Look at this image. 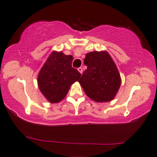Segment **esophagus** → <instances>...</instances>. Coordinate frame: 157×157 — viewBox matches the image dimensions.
<instances>
[{"instance_id": "esophagus-1", "label": "esophagus", "mask_w": 157, "mask_h": 157, "mask_svg": "<svg viewBox=\"0 0 157 157\" xmlns=\"http://www.w3.org/2000/svg\"><path fill=\"white\" fill-rule=\"evenodd\" d=\"M78 71L79 72L81 73V74H82V73H83V68H81V67H79V68H78Z\"/></svg>"}]
</instances>
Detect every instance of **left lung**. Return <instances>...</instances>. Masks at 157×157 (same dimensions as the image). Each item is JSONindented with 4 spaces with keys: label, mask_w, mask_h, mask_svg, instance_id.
I'll use <instances>...</instances> for the list:
<instances>
[{
    "label": "left lung",
    "mask_w": 157,
    "mask_h": 157,
    "mask_svg": "<svg viewBox=\"0 0 157 157\" xmlns=\"http://www.w3.org/2000/svg\"><path fill=\"white\" fill-rule=\"evenodd\" d=\"M87 69L78 80L86 94L96 102L110 101L121 85V77L114 62L106 51L86 55Z\"/></svg>",
    "instance_id": "8db88e82"
}]
</instances>
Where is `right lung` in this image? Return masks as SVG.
<instances>
[{"mask_svg": "<svg viewBox=\"0 0 157 157\" xmlns=\"http://www.w3.org/2000/svg\"><path fill=\"white\" fill-rule=\"evenodd\" d=\"M72 56L53 52L38 76V87L51 103H58L66 97L71 86L78 81L81 74L72 67Z\"/></svg>", "mask_w": 157, "mask_h": 157, "instance_id": "1", "label": "right lung"}]
</instances>
